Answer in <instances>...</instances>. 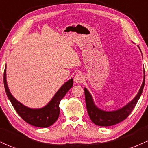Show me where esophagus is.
<instances>
[{"mask_svg": "<svg viewBox=\"0 0 148 148\" xmlns=\"http://www.w3.org/2000/svg\"><path fill=\"white\" fill-rule=\"evenodd\" d=\"M84 76L82 75L81 74H76L75 76H74V82L76 83V84H81V83L84 81Z\"/></svg>", "mask_w": 148, "mask_h": 148, "instance_id": "obj_1", "label": "esophagus"}]
</instances>
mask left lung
<instances>
[{
	"instance_id": "left-lung-1",
	"label": "left lung",
	"mask_w": 148,
	"mask_h": 148,
	"mask_svg": "<svg viewBox=\"0 0 148 148\" xmlns=\"http://www.w3.org/2000/svg\"><path fill=\"white\" fill-rule=\"evenodd\" d=\"M144 85H145V71H144L143 81L142 85L135 97L125 106L119 108V109L115 110V111H103V110L98 108L95 103L94 100H93L92 97L90 92L88 90L87 88H84L86 107H87L88 113L92 122L95 125H98V126L108 127L116 125V124L123 121L132 113L134 107L136 105L139 98L142 94Z\"/></svg>"
}]
</instances>
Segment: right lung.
Segmentation results:
<instances>
[{"label": "right lung", "instance_id": "1", "mask_svg": "<svg viewBox=\"0 0 148 148\" xmlns=\"http://www.w3.org/2000/svg\"><path fill=\"white\" fill-rule=\"evenodd\" d=\"M3 79L7 96L19 116L27 123L41 128L51 126L56 122L60 111L59 103L69 90L73 86V79H71L61 86L53 97L46 106L40 108H31L22 104L11 94L6 80V67Z\"/></svg>", "mask_w": 148, "mask_h": 148}]
</instances>
